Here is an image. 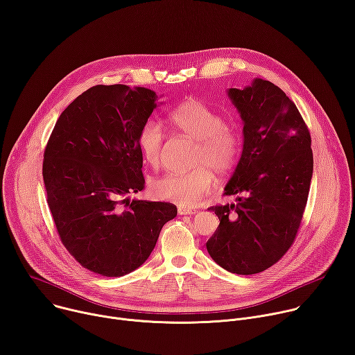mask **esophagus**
<instances>
[{
  "label": "esophagus",
  "mask_w": 355,
  "mask_h": 355,
  "mask_svg": "<svg viewBox=\"0 0 355 355\" xmlns=\"http://www.w3.org/2000/svg\"><path fill=\"white\" fill-rule=\"evenodd\" d=\"M178 211H179V214H190V216L198 213L196 209H189V207H182V206L178 209Z\"/></svg>",
  "instance_id": "1"
}]
</instances>
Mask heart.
Instances as JSON below:
<instances>
[{"label": "heart", "instance_id": "1", "mask_svg": "<svg viewBox=\"0 0 355 355\" xmlns=\"http://www.w3.org/2000/svg\"><path fill=\"white\" fill-rule=\"evenodd\" d=\"M176 130L196 141L186 172L165 173L150 182V193L182 207L196 205L213 186V172L225 176L234 168L241 150V133L225 122V116L200 99L190 98L179 103L169 116ZM138 148L150 166L162 159L163 132L157 122L148 121L139 130Z\"/></svg>", "mask_w": 355, "mask_h": 355}]
</instances>
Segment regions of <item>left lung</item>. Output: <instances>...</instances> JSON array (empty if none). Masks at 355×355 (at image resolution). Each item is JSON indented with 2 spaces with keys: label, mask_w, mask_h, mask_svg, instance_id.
Masks as SVG:
<instances>
[{
  "label": "left lung",
  "mask_w": 355,
  "mask_h": 355,
  "mask_svg": "<svg viewBox=\"0 0 355 355\" xmlns=\"http://www.w3.org/2000/svg\"><path fill=\"white\" fill-rule=\"evenodd\" d=\"M227 95L243 121V152L225 187L236 203L211 206L220 225L210 257L230 272L256 275L277 263L298 232L313 176L311 136L294 102L270 80Z\"/></svg>",
  "instance_id": "left-lung-1"
}]
</instances>
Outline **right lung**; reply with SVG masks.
Here are the masks:
<instances>
[{
  "instance_id": "obj_1",
  "label": "right lung",
  "mask_w": 355,
  "mask_h": 355,
  "mask_svg": "<svg viewBox=\"0 0 355 355\" xmlns=\"http://www.w3.org/2000/svg\"><path fill=\"white\" fill-rule=\"evenodd\" d=\"M156 98L142 87H92L61 114L44 152L46 202L61 241L105 277L141 267L178 214L172 203L129 199L145 187L138 135Z\"/></svg>"
}]
</instances>
